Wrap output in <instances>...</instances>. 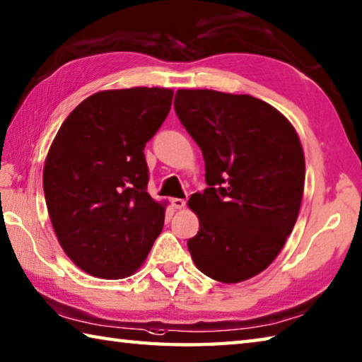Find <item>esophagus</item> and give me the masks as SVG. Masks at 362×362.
<instances>
[{"instance_id":"obj_1","label":"esophagus","mask_w":362,"mask_h":362,"mask_svg":"<svg viewBox=\"0 0 362 362\" xmlns=\"http://www.w3.org/2000/svg\"><path fill=\"white\" fill-rule=\"evenodd\" d=\"M170 204H173L174 209H183V207H185L187 201L180 199V198H174V199H170Z\"/></svg>"}]
</instances>
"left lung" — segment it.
I'll use <instances>...</instances> for the list:
<instances>
[{"instance_id":"left-lung-1","label":"left lung","mask_w":362,"mask_h":362,"mask_svg":"<svg viewBox=\"0 0 362 362\" xmlns=\"http://www.w3.org/2000/svg\"><path fill=\"white\" fill-rule=\"evenodd\" d=\"M175 114L198 144L207 188L189 198L199 231L188 239L196 267L238 284L277 258L298 218L305 161L294 128L250 95L179 90Z\"/></svg>"}]
</instances>
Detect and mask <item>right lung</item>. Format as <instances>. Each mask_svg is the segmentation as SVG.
<instances>
[{
    "label": "right lung",
    "instance_id": "obj_1",
    "mask_svg": "<svg viewBox=\"0 0 362 362\" xmlns=\"http://www.w3.org/2000/svg\"><path fill=\"white\" fill-rule=\"evenodd\" d=\"M169 88L107 90L68 115L44 166V194L58 242L76 266L101 279L139 269L164 225L147 193L144 147L170 110Z\"/></svg>",
    "mask_w": 362,
    "mask_h": 362
}]
</instances>
